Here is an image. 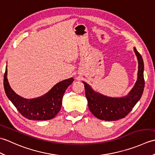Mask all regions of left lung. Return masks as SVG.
<instances>
[{"label":"left lung","instance_id":"left-lung-1","mask_svg":"<svg viewBox=\"0 0 155 155\" xmlns=\"http://www.w3.org/2000/svg\"><path fill=\"white\" fill-rule=\"evenodd\" d=\"M134 52L139 63L137 81L134 87L125 97L115 98L106 96L94 91L89 84L83 82L88 108L98 119L112 121L124 118L142 97L144 87V62L135 47H134Z\"/></svg>","mask_w":155,"mask_h":155}]
</instances>
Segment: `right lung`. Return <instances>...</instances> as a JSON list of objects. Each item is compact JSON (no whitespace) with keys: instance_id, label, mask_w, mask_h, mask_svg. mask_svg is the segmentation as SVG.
Listing matches in <instances>:
<instances>
[{"instance_id":"obj_1","label":"right lung","mask_w":155,"mask_h":155,"mask_svg":"<svg viewBox=\"0 0 155 155\" xmlns=\"http://www.w3.org/2000/svg\"><path fill=\"white\" fill-rule=\"evenodd\" d=\"M74 81L73 78L56 84L48 93L34 98H25L13 91L7 79V66L4 75V88L8 99L22 116L29 120H46L53 118L60 111L64 92Z\"/></svg>"}]
</instances>
